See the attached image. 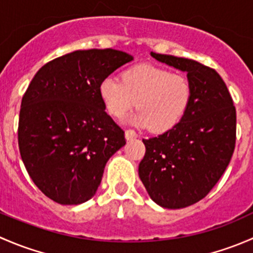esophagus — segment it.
Instances as JSON below:
<instances>
[{"label": "esophagus", "mask_w": 253, "mask_h": 253, "mask_svg": "<svg viewBox=\"0 0 253 253\" xmlns=\"http://www.w3.org/2000/svg\"><path fill=\"white\" fill-rule=\"evenodd\" d=\"M125 137H126L127 141H131V139L137 138L138 134H137L136 131H133V129H126V132H125Z\"/></svg>", "instance_id": "obj_1"}]
</instances>
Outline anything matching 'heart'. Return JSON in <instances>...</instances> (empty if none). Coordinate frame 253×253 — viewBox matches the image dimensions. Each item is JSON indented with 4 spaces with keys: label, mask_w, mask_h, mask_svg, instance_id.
Instances as JSON below:
<instances>
[{
    "label": "heart",
    "mask_w": 253,
    "mask_h": 253,
    "mask_svg": "<svg viewBox=\"0 0 253 253\" xmlns=\"http://www.w3.org/2000/svg\"><path fill=\"white\" fill-rule=\"evenodd\" d=\"M121 78L110 76L99 84L105 109L116 119H122L137 106L139 111L131 121L139 127H149L154 133H164L174 128L190 108L192 86L181 73L141 63L125 70Z\"/></svg>",
    "instance_id": "obj_1"
}]
</instances>
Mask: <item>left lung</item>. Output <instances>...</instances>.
<instances>
[{
	"instance_id": "obj_1",
	"label": "left lung",
	"mask_w": 253,
	"mask_h": 253,
	"mask_svg": "<svg viewBox=\"0 0 253 253\" xmlns=\"http://www.w3.org/2000/svg\"><path fill=\"white\" fill-rule=\"evenodd\" d=\"M150 55L187 72L192 100L174 128L143 139L145 154L138 174L157 205L185 208L205 198L228 168L235 149L236 110L215 70L188 58Z\"/></svg>"
}]
</instances>
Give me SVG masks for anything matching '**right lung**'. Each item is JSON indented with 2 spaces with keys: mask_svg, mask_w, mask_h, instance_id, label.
<instances>
[{
  "mask_svg": "<svg viewBox=\"0 0 253 253\" xmlns=\"http://www.w3.org/2000/svg\"><path fill=\"white\" fill-rule=\"evenodd\" d=\"M133 60L114 48L77 50L42 66L22 99L20 157L32 180L60 205L95 195L125 132L105 112L99 84Z\"/></svg>",
  "mask_w": 253,
  "mask_h": 253,
  "instance_id": "right-lung-1",
  "label": "right lung"
}]
</instances>
